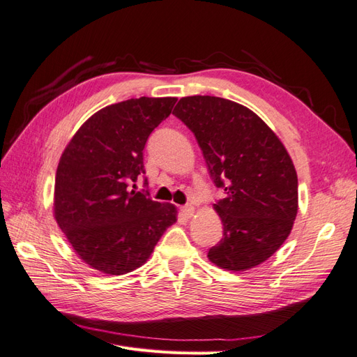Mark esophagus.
Masks as SVG:
<instances>
[{
    "instance_id": "esophagus-1",
    "label": "esophagus",
    "mask_w": 357,
    "mask_h": 357,
    "mask_svg": "<svg viewBox=\"0 0 357 357\" xmlns=\"http://www.w3.org/2000/svg\"><path fill=\"white\" fill-rule=\"evenodd\" d=\"M181 213L186 215V218H192L193 213H195V208L192 207V205H185V207H181Z\"/></svg>"
}]
</instances>
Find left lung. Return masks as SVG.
<instances>
[{
  "mask_svg": "<svg viewBox=\"0 0 357 357\" xmlns=\"http://www.w3.org/2000/svg\"><path fill=\"white\" fill-rule=\"evenodd\" d=\"M172 114L195 135L214 185L226 193L214 204L223 236L208 259L228 271L265 262L298 213V176L283 143L252 110L219 96H186Z\"/></svg>",
  "mask_w": 357,
  "mask_h": 357,
  "instance_id": "8db88e82",
  "label": "left lung"
}]
</instances>
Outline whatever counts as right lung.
Wrapping results in <instances>:
<instances>
[{"label":"right lung","instance_id":"obj_1","mask_svg":"<svg viewBox=\"0 0 357 357\" xmlns=\"http://www.w3.org/2000/svg\"><path fill=\"white\" fill-rule=\"evenodd\" d=\"M176 101L142 96L104 107L80 126L61 156L55 219L82 261L102 274L122 275L142 266L177 220L172 204L129 189L146 174L149 135Z\"/></svg>","mask_w":357,"mask_h":357}]
</instances>
